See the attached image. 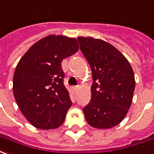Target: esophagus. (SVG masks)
<instances>
[{
	"label": "esophagus",
	"mask_w": 154,
	"mask_h": 154,
	"mask_svg": "<svg viewBox=\"0 0 154 154\" xmlns=\"http://www.w3.org/2000/svg\"><path fill=\"white\" fill-rule=\"evenodd\" d=\"M72 88H73V90H74V92H77V89L79 88V86H78V85H77V86H74V87Z\"/></svg>",
	"instance_id": "1"
}]
</instances>
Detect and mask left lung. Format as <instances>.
I'll return each instance as SVG.
<instances>
[{"instance_id": "obj_1", "label": "left lung", "mask_w": 154, "mask_h": 154, "mask_svg": "<svg viewBox=\"0 0 154 154\" xmlns=\"http://www.w3.org/2000/svg\"><path fill=\"white\" fill-rule=\"evenodd\" d=\"M92 71L90 102L83 108L88 124L97 129L118 125L130 109L135 81L133 69L115 47L93 37H77Z\"/></svg>"}]
</instances>
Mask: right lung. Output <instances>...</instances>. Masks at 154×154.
<instances>
[{"instance_id":"1","label":"right lung","mask_w":154,"mask_h":154,"mask_svg":"<svg viewBox=\"0 0 154 154\" xmlns=\"http://www.w3.org/2000/svg\"><path fill=\"white\" fill-rule=\"evenodd\" d=\"M75 38L51 35L36 42L18 63L14 75V98L24 118L35 128L60 127L72 106L64 85V59L76 54Z\"/></svg>"}]
</instances>
